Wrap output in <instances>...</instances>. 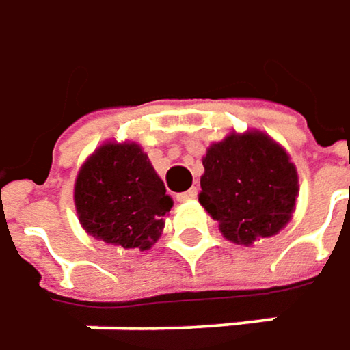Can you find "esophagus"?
<instances>
[{"label": "esophagus", "instance_id": "34e87169", "mask_svg": "<svg viewBox=\"0 0 350 350\" xmlns=\"http://www.w3.org/2000/svg\"><path fill=\"white\" fill-rule=\"evenodd\" d=\"M196 194H198V190H196V188H190V190H186V192H180V194L176 196V200H178V202H188V200H194Z\"/></svg>", "mask_w": 350, "mask_h": 350}]
</instances>
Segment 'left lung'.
Returning a JSON list of instances; mask_svg holds the SVG:
<instances>
[{"mask_svg": "<svg viewBox=\"0 0 350 350\" xmlns=\"http://www.w3.org/2000/svg\"><path fill=\"white\" fill-rule=\"evenodd\" d=\"M202 164L198 200L226 240L250 246L291 222L299 172L291 154L267 132H230L208 146Z\"/></svg>", "mask_w": 350, "mask_h": 350, "instance_id": "1", "label": "left lung"}]
</instances>
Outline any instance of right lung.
I'll use <instances>...</instances> for the list:
<instances>
[{
    "label": "right lung",
    "instance_id": "obj_1",
    "mask_svg": "<svg viewBox=\"0 0 350 350\" xmlns=\"http://www.w3.org/2000/svg\"><path fill=\"white\" fill-rule=\"evenodd\" d=\"M74 204L90 237L126 250H150L174 200L140 144L110 140L81 164Z\"/></svg>",
    "mask_w": 350,
    "mask_h": 350
}]
</instances>
